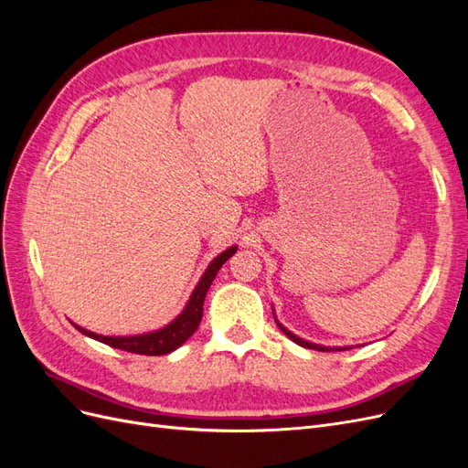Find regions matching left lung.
<instances>
[{"label": "left lung", "instance_id": "1", "mask_svg": "<svg viewBox=\"0 0 468 468\" xmlns=\"http://www.w3.org/2000/svg\"><path fill=\"white\" fill-rule=\"evenodd\" d=\"M275 316V314H273ZM275 322H277V325H279V330L285 334L287 337H291L294 344H299V346H303V347H308V349H318V351H344V349H347V347H325V346H318V344H313V342H306V339H303V337H299V335H294L292 332H289L285 325H282L277 318H275Z\"/></svg>", "mask_w": 468, "mask_h": 468}]
</instances>
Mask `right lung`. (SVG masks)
<instances>
[{
    "label": "right lung",
    "mask_w": 468,
    "mask_h": 468,
    "mask_svg": "<svg viewBox=\"0 0 468 468\" xmlns=\"http://www.w3.org/2000/svg\"><path fill=\"white\" fill-rule=\"evenodd\" d=\"M236 250H238V246L224 250L220 256H217L208 263L203 277L199 279L195 291L191 292L186 308L181 310V314L160 330L148 332V334H138V335H101V334H95V332L81 328V325H78L74 322L72 324L83 335L93 337V339H97V342L107 344L115 349L138 353V356H165V353H172L174 349L186 344L187 339L195 334V330L199 328L201 318H203V303H205V296H207L210 282L215 281L218 269L226 261H229V258L234 256Z\"/></svg>",
    "instance_id": "add662e5"
}]
</instances>
